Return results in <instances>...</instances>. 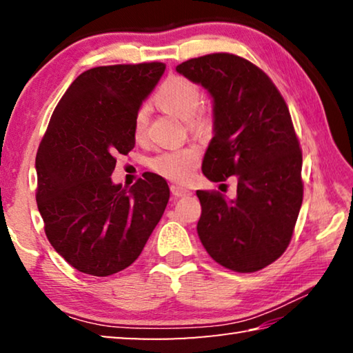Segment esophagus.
I'll list each match as a JSON object with an SVG mask.
<instances>
[{
  "mask_svg": "<svg viewBox=\"0 0 353 353\" xmlns=\"http://www.w3.org/2000/svg\"><path fill=\"white\" fill-rule=\"evenodd\" d=\"M171 193L176 196V198H185V196L191 194V190L179 187V185H171Z\"/></svg>",
  "mask_w": 353,
  "mask_h": 353,
  "instance_id": "obj_1",
  "label": "esophagus"
}]
</instances>
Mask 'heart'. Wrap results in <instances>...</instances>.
Segmentation results:
<instances>
[{"instance_id": "1", "label": "heart", "mask_w": 353, "mask_h": 353, "mask_svg": "<svg viewBox=\"0 0 353 353\" xmlns=\"http://www.w3.org/2000/svg\"><path fill=\"white\" fill-rule=\"evenodd\" d=\"M155 104L165 112L172 113L182 119H187L190 126H196L202 121L199 113L202 104V92L194 82L183 76H171L159 87L154 97ZM149 110L146 105L140 107L134 121V134L141 139L146 132ZM199 149L187 146L181 149H170L155 155L151 160V168L170 181L185 183L191 181L199 165Z\"/></svg>"}]
</instances>
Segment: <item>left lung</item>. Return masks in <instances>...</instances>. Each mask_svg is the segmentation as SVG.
I'll use <instances>...</instances> for the list:
<instances>
[{"label": "left lung", "mask_w": 353, "mask_h": 353, "mask_svg": "<svg viewBox=\"0 0 353 353\" xmlns=\"http://www.w3.org/2000/svg\"><path fill=\"white\" fill-rule=\"evenodd\" d=\"M177 73L213 99V139L202 160L212 182L236 176V198L198 190V235L236 272L260 271L291 241L303 198L302 151L282 94L254 63L229 52L190 59Z\"/></svg>", "instance_id": "left-lung-1"}]
</instances>
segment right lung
<instances>
[{"instance_id": "right-lung-1", "label": "right lung", "mask_w": 353, "mask_h": 353, "mask_svg": "<svg viewBox=\"0 0 353 353\" xmlns=\"http://www.w3.org/2000/svg\"><path fill=\"white\" fill-rule=\"evenodd\" d=\"M163 71L162 62L83 71L39 146L35 198L45 234L83 274L107 277L132 265L168 204L162 176L145 172L130 188L110 177L117 155L134 149L137 112Z\"/></svg>"}]
</instances>
